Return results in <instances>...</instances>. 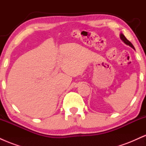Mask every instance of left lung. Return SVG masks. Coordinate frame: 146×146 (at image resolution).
Instances as JSON below:
<instances>
[{
  "label": "left lung",
  "mask_w": 146,
  "mask_h": 146,
  "mask_svg": "<svg viewBox=\"0 0 146 146\" xmlns=\"http://www.w3.org/2000/svg\"><path fill=\"white\" fill-rule=\"evenodd\" d=\"M120 38H121V40L123 41L125 44L128 45V46H130V47H132V48H134V49H135V47H134V46L132 45V43L130 42L129 40H127V38H125V37L124 36V35H123V33H121V34H120Z\"/></svg>",
  "instance_id": "left-lung-1"
}]
</instances>
